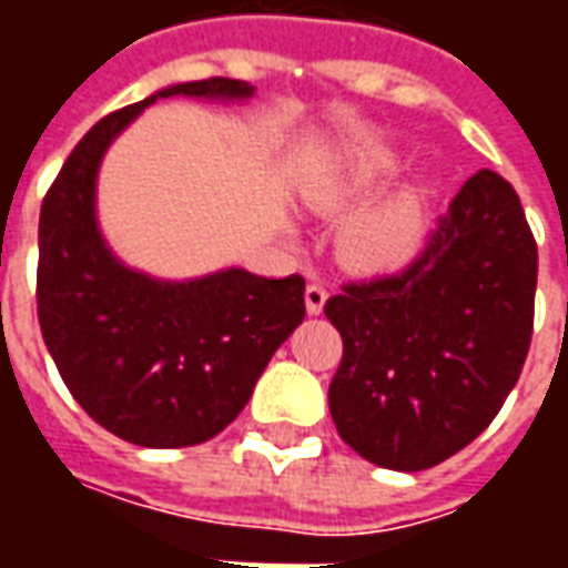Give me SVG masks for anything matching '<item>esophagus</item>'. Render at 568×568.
Segmentation results:
<instances>
[{"label":"esophagus","mask_w":568,"mask_h":568,"mask_svg":"<svg viewBox=\"0 0 568 568\" xmlns=\"http://www.w3.org/2000/svg\"><path fill=\"white\" fill-rule=\"evenodd\" d=\"M325 297H328L325 285H322V283H310L307 285V292H304V301H307L310 316H320L322 307H325Z\"/></svg>","instance_id":"1"}]
</instances>
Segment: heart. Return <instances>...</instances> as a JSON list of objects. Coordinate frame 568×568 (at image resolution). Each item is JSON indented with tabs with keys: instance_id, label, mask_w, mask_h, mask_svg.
<instances>
[{
	"instance_id": "heart-1",
	"label": "heart",
	"mask_w": 568,
	"mask_h": 568,
	"mask_svg": "<svg viewBox=\"0 0 568 568\" xmlns=\"http://www.w3.org/2000/svg\"><path fill=\"white\" fill-rule=\"evenodd\" d=\"M402 163L393 151L368 149L353 154L322 185L310 191V206L322 215L356 212L344 231V252L362 271H402L417 258L428 234L426 197L417 187L395 191L377 201L393 185Z\"/></svg>"
}]
</instances>
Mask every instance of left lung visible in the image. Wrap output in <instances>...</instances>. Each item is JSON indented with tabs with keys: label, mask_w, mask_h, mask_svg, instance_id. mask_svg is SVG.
Masks as SVG:
<instances>
[{
	"label": "left lung",
	"mask_w": 568,
	"mask_h": 568,
	"mask_svg": "<svg viewBox=\"0 0 568 568\" xmlns=\"http://www.w3.org/2000/svg\"><path fill=\"white\" fill-rule=\"evenodd\" d=\"M536 276L517 191L480 170L410 267L325 301L344 337L328 386L337 435L395 471H423L471 444L524 371Z\"/></svg>",
	"instance_id": "1"
}]
</instances>
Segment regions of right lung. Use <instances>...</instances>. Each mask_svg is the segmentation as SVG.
<instances>
[{"instance_id":"add662e5","label":"right lung","mask_w":568,"mask_h":568,"mask_svg":"<svg viewBox=\"0 0 568 568\" xmlns=\"http://www.w3.org/2000/svg\"><path fill=\"white\" fill-rule=\"evenodd\" d=\"M252 91L234 79L185 81L118 109L84 133L42 200L36 304L44 346L88 417L140 447H191L234 423L304 322V276L227 267L166 283L130 271L97 224V170L154 100H248Z\"/></svg>"}]
</instances>
